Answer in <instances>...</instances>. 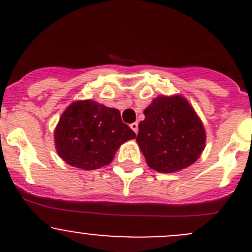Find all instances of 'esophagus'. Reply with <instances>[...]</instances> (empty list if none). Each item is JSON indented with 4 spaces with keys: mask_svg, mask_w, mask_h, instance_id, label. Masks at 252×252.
Instances as JSON below:
<instances>
[{
    "mask_svg": "<svg viewBox=\"0 0 252 252\" xmlns=\"http://www.w3.org/2000/svg\"><path fill=\"white\" fill-rule=\"evenodd\" d=\"M130 128L133 129L134 133L138 134V131H139V124L136 123V122H135V123H131V124H130Z\"/></svg>",
    "mask_w": 252,
    "mask_h": 252,
    "instance_id": "esophagus-1",
    "label": "esophagus"
}]
</instances>
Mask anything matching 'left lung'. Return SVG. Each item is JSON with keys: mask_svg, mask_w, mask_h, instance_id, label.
I'll list each match as a JSON object with an SVG mask.
<instances>
[{"mask_svg": "<svg viewBox=\"0 0 252 252\" xmlns=\"http://www.w3.org/2000/svg\"><path fill=\"white\" fill-rule=\"evenodd\" d=\"M144 114L136 141L150 168L172 173L197 161L205 149L206 131L183 96H158Z\"/></svg>", "mask_w": 252, "mask_h": 252, "instance_id": "left-lung-1", "label": "left lung"}]
</instances>
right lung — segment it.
Instances as JSON below:
<instances>
[{"instance_id": "right-lung-1", "label": "right lung", "mask_w": 252, "mask_h": 252, "mask_svg": "<svg viewBox=\"0 0 252 252\" xmlns=\"http://www.w3.org/2000/svg\"><path fill=\"white\" fill-rule=\"evenodd\" d=\"M134 138L135 133L122 122L118 110L93 100L70 103L55 129L61 158L85 171L110 164L119 146Z\"/></svg>"}]
</instances>
